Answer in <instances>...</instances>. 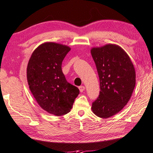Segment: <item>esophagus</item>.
<instances>
[{
  "mask_svg": "<svg viewBox=\"0 0 153 153\" xmlns=\"http://www.w3.org/2000/svg\"><path fill=\"white\" fill-rule=\"evenodd\" d=\"M79 90H80V91L81 92H82L85 90V87L84 86H80L79 87Z\"/></svg>",
  "mask_w": 153,
  "mask_h": 153,
  "instance_id": "34e87169",
  "label": "esophagus"
}]
</instances>
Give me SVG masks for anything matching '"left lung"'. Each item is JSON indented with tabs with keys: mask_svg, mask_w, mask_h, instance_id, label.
Returning <instances> with one entry per match:
<instances>
[{
	"mask_svg": "<svg viewBox=\"0 0 153 153\" xmlns=\"http://www.w3.org/2000/svg\"><path fill=\"white\" fill-rule=\"evenodd\" d=\"M100 79V91L92 103L94 113L106 119L127 104L136 85V72L128 55L113 44L91 50Z\"/></svg>",
	"mask_w": 153,
	"mask_h": 153,
	"instance_id": "8db88e82",
	"label": "left lung"
}]
</instances>
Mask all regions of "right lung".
<instances>
[{
	"mask_svg": "<svg viewBox=\"0 0 153 153\" xmlns=\"http://www.w3.org/2000/svg\"><path fill=\"white\" fill-rule=\"evenodd\" d=\"M71 51L56 42L42 43L34 50L27 66L29 88L44 111L56 116L71 111L79 89L66 81L62 70L65 56Z\"/></svg>",
	"mask_w": 153,
	"mask_h": 153,
	"instance_id": "add662e5",
	"label": "right lung"
}]
</instances>
